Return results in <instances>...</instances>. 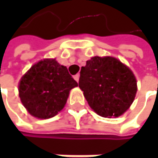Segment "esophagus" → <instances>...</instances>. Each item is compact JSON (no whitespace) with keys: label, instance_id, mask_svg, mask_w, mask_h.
<instances>
[{"label":"esophagus","instance_id":"34e87169","mask_svg":"<svg viewBox=\"0 0 158 158\" xmlns=\"http://www.w3.org/2000/svg\"><path fill=\"white\" fill-rule=\"evenodd\" d=\"M74 79L77 81V82H79V74H77V75H75L74 76Z\"/></svg>","mask_w":158,"mask_h":158}]
</instances>
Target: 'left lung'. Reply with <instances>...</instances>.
I'll list each match as a JSON object with an SVG mask.
<instances>
[{
	"label": "left lung",
	"mask_w": 158,
	"mask_h": 158,
	"mask_svg": "<svg viewBox=\"0 0 158 158\" xmlns=\"http://www.w3.org/2000/svg\"><path fill=\"white\" fill-rule=\"evenodd\" d=\"M79 86L89 107L105 118L124 113L137 91L133 71L112 56H93L88 60L81 68Z\"/></svg>",
	"instance_id": "1"
}]
</instances>
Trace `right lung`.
<instances>
[{
    "label": "right lung",
    "instance_id": "obj_1",
    "mask_svg": "<svg viewBox=\"0 0 158 158\" xmlns=\"http://www.w3.org/2000/svg\"><path fill=\"white\" fill-rule=\"evenodd\" d=\"M77 86L67 67L55 58H46L33 65L22 77L19 97L32 116L48 119L64 108L70 89Z\"/></svg>",
    "mask_w": 158,
    "mask_h": 158
}]
</instances>
